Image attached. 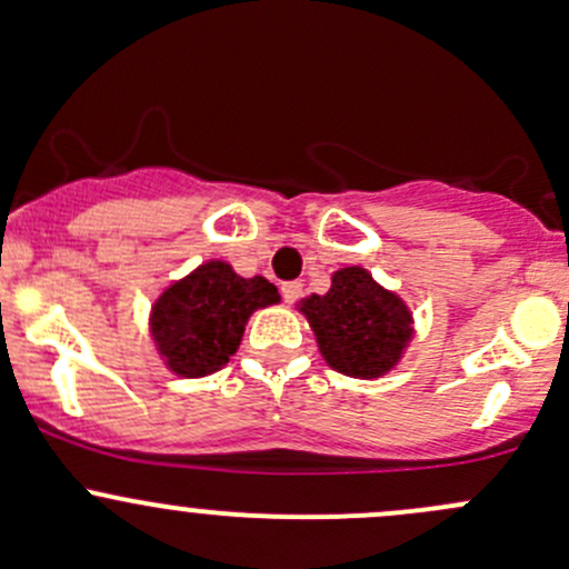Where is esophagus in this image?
<instances>
[{
	"instance_id": "1",
	"label": "esophagus",
	"mask_w": 569,
	"mask_h": 569,
	"mask_svg": "<svg viewBox=\"0 0 569 569\" xmlns=\"http://www.w3.org/2000/svg\"><path fill=\"white\" fill-rule=\"evenodd\" d=\"M280 295H283L286 302H297L302 297V283L300 280H295V283H283L280 286Z\"/></svg>"
}]
</instances>
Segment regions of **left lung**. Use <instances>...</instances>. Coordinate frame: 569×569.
I'll return each mask as SVG.
<instances>
[{
    "label": "left lung",
    "instance_id": "1",
    "mask_svg": "<svg viewBox=\"0 0 569 569\" xmlns=\"http://www.w3.org/2000/svg\"><path fill=\"white\" fill-rule=\"evenodd\" d=\"M297 310L308 319L325 362L351 379L387 376L415 338V316L403 297L357 264L332 272L330 291L305 297Z\"/></svg>",
    "mask_w": 569,
    "mask_h": 569
}]
</instances>
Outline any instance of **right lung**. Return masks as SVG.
<instances>
[{
    "label": "right lung",
    "mask_w": 569,
    "mask_h": 569,
    "mask_svg": "<svg viewBox=\"0 0 569 569\" xmlns=\"http://www.w3.org/2000/svg\"><path fill=\"white\" fill-rule=\"evenodd\" d=\"M278 302V289L267 278H242L229 261L209 259L152 302L149 335L171 373L201 379L237 355L250 316Z\"/></svg>",
    "instance_id": "right-lung-1"
}]
</instances>
